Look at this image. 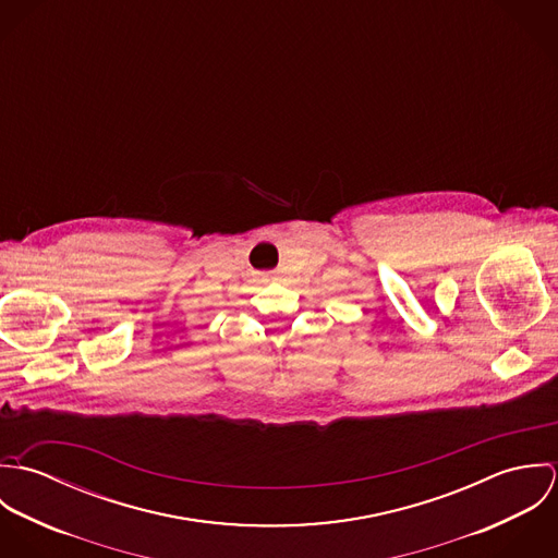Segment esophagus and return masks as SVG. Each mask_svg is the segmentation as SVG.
Wrapping results in <instances>:
<instances>
[{
    "instance_id": "obj_1",
    "label": "esophagus",
    "mask_w": 558,
    "mask_h": 558,
    "mask_svg": "<svg viewBox=\"0 0 558 558\" xmlns=\"http://www.w3.org/2000/svg\"><path fill=\"white\" fill-rule=\"evenodd\" d=\"M262 279H264V281H275V279H277V275H275V272H264V275H262Z\"/></svg>"
}]
</instances>
